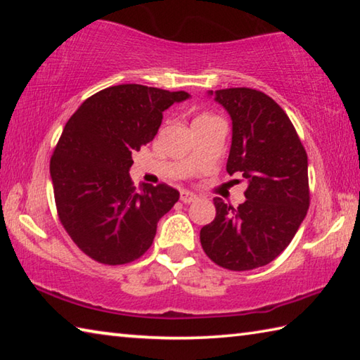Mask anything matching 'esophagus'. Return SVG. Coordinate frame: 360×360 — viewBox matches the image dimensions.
Returning <instances> with one entry per match:
<instances>
[{
    "label": "esophagus",
    "mask_w": 360,
    "mask_h": 360,
    "mask_svg": "<svg viewBox=\"0 0 360 360\" xmlns=\"http://www.w3.org/2000/svg\"><path fill=\"white\" fill-rule=\"evenodd\" d=\"M198 197L195 193H192V192H187V191H182L181 192V202L182 203H192V202H195V200H197Z\"/></svg>",
    "instance_id": "34e87169"
}]
</instances>
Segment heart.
Returning a JSON list of instances; mask_svg holds the SVG:
<instances>
[{"label": "heart", "mask_w": 360, "mask_h": 360, "mask_svg": "<svg viewBox=\"0 0 360 360\" xmlns=\"http://www.w3.org/2000/svg\"><path fill=\"white\" fill-rule=\"evenodd\" d=\"M211 117H212V115H210V114H200L198 117L195 119L193 122H198V120H206V119H211Z\"/></svg>", "instance_id": "1"}]
</instances>
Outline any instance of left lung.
I'll use <instances>...</instances> for the list:
<instances>
[{"mask_svg":"<svg viewBox=\"0 0 360 360\" xmlns=\"http://www.w3.org/2000/svg\"><path fill=\"white\" fill-rule=\"evenodd\" d=\"M214 100L231 117L227 173H241L248 188L236 210L214 198L216 217L200 230V241L216 265L254 270L289 246L307 216V150L288 114L260 90L222 89Z\"/></svg>","mask_w":360,"mask_h":360,"instance_id":"obj_1","label":"left lung"}]
</instances>
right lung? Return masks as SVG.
Masks as SVG:
<instances>
[{"instance_id":"add662e5","label":"right lung","mask_w":360,"mask_h":360,"mask_svg":"<svg viewBox=\"0 0 360 360\" xmlns=\"http://www.w3.org/2000/svg\"><path fill=\"white\" fill-rule=\"evenodd\" d=\"M187 92L112 85L85 100L66 122L51 158L58 219L81 251L124 265L154 241L157 222L179 200L167 184L133 186L131 154L150 143L163 111Z\"/></svg>"}]
</instances>
